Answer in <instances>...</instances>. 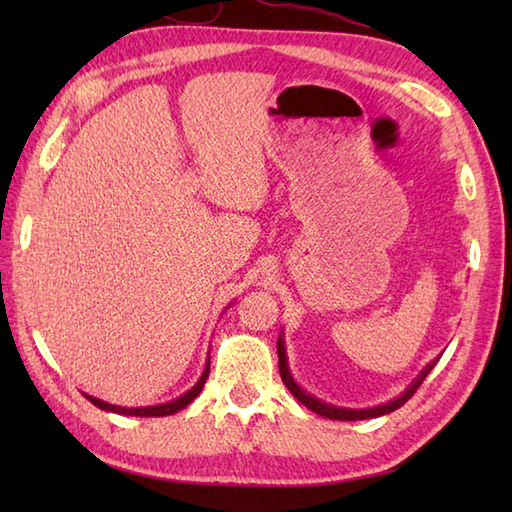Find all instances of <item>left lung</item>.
<instances>
[{
	"label": "left lung",
	"instance_id": "8db88e82",
	"mask_svg": "<svg viewBox=\"0 0 512 512\" xmlns=\"http://www.w3.org/2000/svg\"><path fill=\"white\" fill-rule=\"evenodd\" d=\"M277 354H279V374H281V380H284V385L292 391V396H295L301 405H306L308 409H312L314 413H319V416L323 418H332V420H365V418H378V416H385V413H391L396 411L398 407L405 405V402L416 394L418 387L422 385V380L429 376V372L433 367H436V361H433L431 365L424 367V372L413 380V383L407 387L405 394H402L400 398L387 402V405H380V407H374V409H341V407H332V405H325V402L317 400L308 396L306 391H303L295 380H292L290 372H288V363H286V350H284V341H277Z\"/></svg>",
	"mask_w": 512,
	"mask_h": 512
}]
</instances>
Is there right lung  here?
Segmentation results:
<instances>
[{
	"mask_svg": "<svg viewBox=\"0 0 512 512\" xmlns=\"http://www.w3.org/2000/svg\"><path fill=\"white\" fill-rule=\"evenodd\" d=\"M209 369H211V361L206 363V367H204V374H202V378L198 380V383H195V387L193 389H189L187 394H182L180 398H176V400H171V402H167V405H156V407H136V409H132V407H116V405H110V402H103V400H99V398H94V396H85L88 398L92 405H96L99 409H103V411H114V413H123V416H140V418H158V416H171V413H178L180 409H184L189 405V402L200 394L202 391V387H204V383H206V378H209Z\"/></svg>",
	"mask_w": 512,
	"mask_h": 512,
	"instance_id": "obj_1",
	"label": "right lung"
}]
</instances>
